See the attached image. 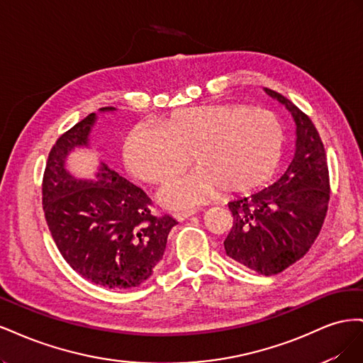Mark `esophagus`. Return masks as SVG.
<instances>
[{"label":"esophagus","mask_w":363,"mask_h":363,"mask_svg":"<svg viewBox=\"0 0 363 363\" xmlns=\"http://www.w3.org/2000/svg\"><path fill=\"white\" fill-rule=\"evenodd\" d=\"M196 213V211H188V212H179V213H175L174 215V218L177 219V221H184V219H188V218H191L192 215H195Z\"/></svg>","instance_id":"obj_1"}]
</instances>
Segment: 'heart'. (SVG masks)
<instances>
[{"label": "heart", "instance_id": "heart-1", "mask_svg": "<svg viewBox=\"0 0 363 363\" xmlns=\"http://www.w3.org/2000/svg\"><path fill=\"white\" fill-rule=\"evenodd\" d=\"M284 145L281 121L268 111L240 104L182 108L160 125L140 123L124 142V159L136 177L157 183L186 163L192 148L196 167L162 186L160 201L192 208L221 191H247L276 169Z\"/></svg>", "mask_w": 363, "mask_h": 363}]
</instances>
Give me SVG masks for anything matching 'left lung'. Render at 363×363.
Wrapping results in <instances>:
<instances>
[{"instance_id": "left-lung-1", "label": "left lung", "mask_w": 363, "mask_h": 363, "mask_svg": "<svg viewBox=\"0 0 363 363\" xmlns=\"http://www.w3.org/2000/svg\"><path fill=\"white\" fill-rule=\"evenodd\" d=\"M291 112L295 152L288 169L267 188L228 203L233 227L224 240L228 257L262 276L300 260L320 235L330 200L325 150L311 118L281 94L267 89Z\"/></svg>"}]
</instances>
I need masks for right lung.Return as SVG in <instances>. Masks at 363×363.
Instances as JSON below:
<instances>
[{"instance_id": "add662e5", "label": "right lung", "mask_w": 363, "mask_h": 363, "mask_svg": "<svg viewBox=\"0 0 363 363\" xmlns=\"http://www.w3.org/2000/svg\"><path fill=\"white\" fill-rule=\"evenodd\" d=\"M95 121L96 113L87 115L51 148L42 183L43 212L54 242L75 272L108 289L136 288L162 260L177 221L152 215L147 194L104 162L91 180L67 169L75 148H89Z\"/></svg>"}]
</instances>
